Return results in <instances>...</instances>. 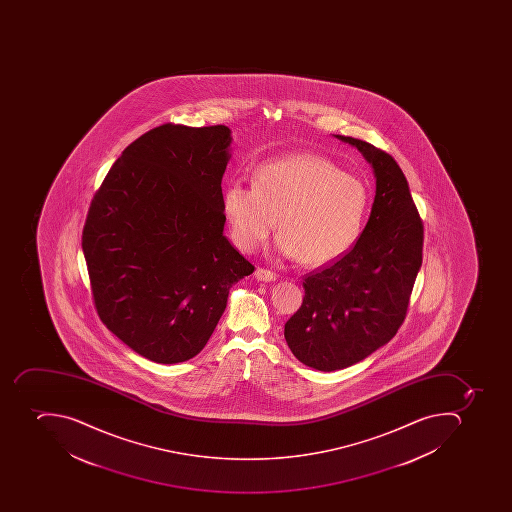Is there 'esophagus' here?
Masks as SVG:
<instances>
[{
  "instance_id": "obj_1",
  "label": "esophagus",
  "mask_w": 512,
  "mask_h": 512,
  "mask_svg": "<svg viewBox=\"0 0 512 512\" xmlns=\"http://www.w3.org/2000/svg\"><path fill=\"white\" fill-rule=\"evenodd\" d=\"M254 277L258 278V280H261V282H274L275 278H277V275H275L272 270L264 269V267H258L256 272H254Z\"/></svg>"
}]
</instances>
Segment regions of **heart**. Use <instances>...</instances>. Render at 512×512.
Listing matches in <instances>:
<instances>
[{
	"instance_id": "heart-1",
	"label": "heart",
	"mask_w": 512,
	"mask_h": 512,
	"mask_svg": "<svg viewBox=\"0 0 512 512\" xmlns=\"http://www.w3.org/2000/svg\"><path fill=\"white\" fill-rule=\"evenodd\" d=\"M370 194L359 176L341 171L315 153L266 161L253 174V187L230 182L222 208L232 237L254 251L277 222L275 251L309 267L325 266L351 250L362 234Z\"/></svg>"
}]
</instances>
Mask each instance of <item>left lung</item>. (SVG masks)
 Instances as JSON below:
<instances>
[{"label":"left lung","instance_id":"obj_1","mask_svg":"<svg viewBox=\"0 0 512 512\" xmlns=\"http://www.w3.org/2000/svg\"><path fill=\"white\" fill-rule=\"evenodd\" d=\"M336 137L373 166L376 195L357 243L306 275L301 307L285 323L294 357L320 371L351 367L394 338L423 262V221L397 161L368 142Z\"/></svg>","mask_w":512,"mask_h":512}]
</instances>
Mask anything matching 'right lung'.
<instances>
[{
	"instance_id": "add662e5",
	"label": "right lung",
	"mask_w": 512,
	"mask_h": 512,
	"mask_svg": "<svg viewBox=\"0 0 512 512\" xmlns=\"http://www.w3.org/2000/svg\"><path fill=\"white\" fill-rule=\"evenodd\" d=\"M224 125L150 129L113 163L81 246L94 306L126 346L157 363L192 359L254 266L224 237Z\"/></svg>"
}]
</instances>
